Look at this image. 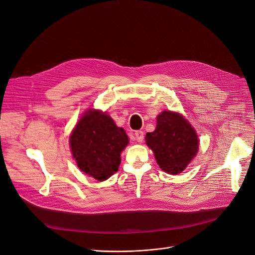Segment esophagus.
<instances>
[{
  "label": "esophagus",
  "instance_id": "1",
  "mask_svg": "<svg viewBox=\"0 0 255 255\" xmlns=\"http://www.w3.org/2000/svg\"><path fill=\"white\" fill-rule=\"evenodd\" d=\"M135 139L138 141V142H142L143 141V139H144V133H143V131H140V130H138V131H135Z\"/></svg>",
  "mask_w": 255,
  "mask_h": 255
}]
</instances>
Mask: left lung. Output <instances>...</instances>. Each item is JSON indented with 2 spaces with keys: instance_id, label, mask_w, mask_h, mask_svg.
<instances>
[{
  "instance_id": "left-lung-1",
  "label": "left lung",
  "mask_w": 255,
  "mask_h": 255,
  "mask_svg": "<svg viewBox=\"0 0 255 255\" xmlns=\"http://www.w3.org/2000/svg\"><path fill=\"white\" fill-rule=\"evenodd\" d=\"M146 144L160 168L171 174L183 171L199 149L194 128L183 116L170 111L157 116L156 129L146 133Z\"/></svg>"
}]
</instances>
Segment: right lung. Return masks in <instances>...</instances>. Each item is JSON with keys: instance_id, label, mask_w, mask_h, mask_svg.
<instances>
[{"instance_id": "add662e5", "label": "right lung", "mask_w": 255, "mask_h": 255, "mask_svg": "<svg viewBox=\"0 0 255 255\" xmlns=\"http://www.w3.org/2000/svg\"><path fill=\"white\" fill-rule=\"evenodd\" d=\"M69 140L80 169L100 181L118 171L120 153L129 141L110 116L92 110L80 120Z\"/></svg>"}]
</instances>
